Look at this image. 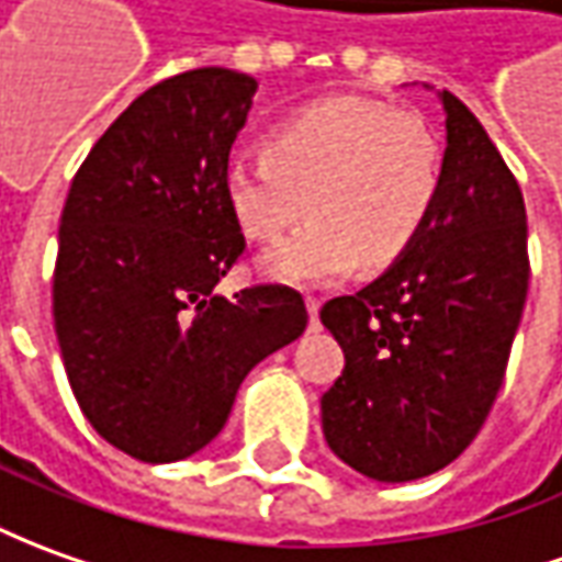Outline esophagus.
Returning <instances> with one entry per match:
<instances>
[{
  "instance_id": "obj_1",
  "label": "esophagus",
  "mask_w": 562,
  "mask_h": 562,
  "mask_svg": "<svg viewBox=\"0 0 562 562\" xmlns=\"http://www.w3.org/2000/svg\"><path fill=\"white\" fill-rule=\"evenodd\" d=\"M305 308H308V321H312V327H318V312H321L318 296H305Z\"/></svg>"
}]
</instances>
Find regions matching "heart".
<instances>
[{"label":"heart","mask_w":562,"mask_h":562,"mask_svg":"<svg viewBox=\"0 0 562 562\" xmlns=\"http://www.w3.org/2000/svg\"><path fill=\"white\" fill-rule=\"evenodd\" d=\"M443 186V149L425 119L361 97L308 103L269 131L266 153L229 158L223 192L244 238L274 241L257 269L281 284H330L385 269L416 244Z\"/></svg>","instance_id":"heart-1"}]
</instances>
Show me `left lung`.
Listing matches in <instances>:
<instances>
[{
  "instance_id": "1",
  "label": "left lung",
  "mask_w": 562,
  "mask_h": 562,
  "mask_svg": "<svg viewBox=\"0 0 562 562\" xmlns=\"http://www.w3.org/2000/svg\"><path fill=\"white\" fill-rule=\"evenodd\" d=\"M437 100L447 149L428 226L376 281L321 308L346 355L321 397L327 447L382 483L428 477L477 437L529 288L520 186L474 112L450 91Z\"/></svg>"
}]
</instances>
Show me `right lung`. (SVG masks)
I'll list each match as a JSON object with an SVG mask.
<instances>
[{
  "label": "right lung",
  "instance_id": "add662e5",
  "mask_svg": "<svg viewBox=\"0 0 562 562\" xmlns=\"http://www.w3.org/2000/svg\"><path fill=\"white\" fill-rule=\"evenodd\" d=\"M257 79L226 67L143 91L69 186L54 330L85 419L149 465L204 450L244 376L308 324L281 284L216 293L241 257L223 173Z\"/></svg>",
  "mask_w": 562,
  "mask_h": 562
}]
</instances>
